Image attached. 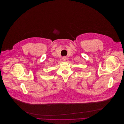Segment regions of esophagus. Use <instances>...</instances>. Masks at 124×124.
<instances>
[{"mask_svg": "<svg viewBox=\"0 0 124 124\" xmlns=\"http://www.w3.org/2000/svg\"><path fill=\"white\" fill-rule=\"evenodd\" d=\"M62 60L63 61H65L66 60V58L65 57H63L62 58Z\"/></svg>", "mask_w": 124, "mask_h": 124, "instance_id": "esophagus-1", "label": "esophagus"}]
</instances>
